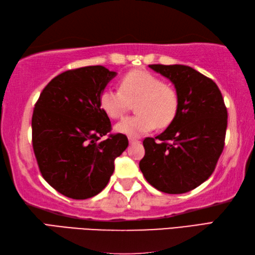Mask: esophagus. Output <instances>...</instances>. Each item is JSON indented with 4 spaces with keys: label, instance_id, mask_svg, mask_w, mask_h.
<instances>
[{
    "label": "esophagus",
    "instance_id": "1",
    "mask_svg": "<svg viewBox=\"0 0 255 255\" xmlns=\"http://www.w3.org/2000/svg\"><path fill=\"white\" fill-rule=\"evenodd\" d=\"M128 139H129V143H130V144H136V143H139V142H140L138 139L133 138V137H129Z\"/></svg>",
    "mask_w": 255,
    "mask_h": 255
}]
</instances>
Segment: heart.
<instances>
[{
	"label": "heart",
	"instance_id": "heart-1",
	"mask_svg": "<svg viewBox=\"0 0 255 255\" xmlns=\"http://www.w3.org/2000/svg\"><path fill=\"white\" fill-rule=\"evenodd\" d=\"M134 101L137 114L119 122L115 126L117 132L138 137L153 130L156 125L167 126L176 116V90L144 70L128 72L121 79L119 90L106 88L100 95L101 108L114 119L123 117Z\"/></svg>",
	"mask_w": 255,
	"mask_h": 255
}]
</instances>
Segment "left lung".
<instances>
[{
    "instance_id": "left-lung-1",
    "label": "left lung",
    "mask_w": 255,
    "mask_h": 255,
    "mask_svg": "<svg viewBox=\"0 0 255 255\" xmlns=\"http://www.w3.org/2000/svg\"><path fill=\"white\" fill-rule=\"evenodd\" d=\"M149 67L174 84L178 108L163 132L143 140L139 167L154 188L183 194L213 174L225 147L228 113L217 84L196 70L182 64Z\"/></svg>"
}]
</instances>
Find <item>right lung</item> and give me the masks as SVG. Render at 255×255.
<instances>
[{"mask_svg":"<svg viewBox=\"0 0 255 255\" xmlns=\"http://www.w3.org/2000/svg\"><path fill=\"white\" fill-rule=\"evenodd\" d=\"M116 72L103 66L68 70L42 90L31 118L32 149L42 177L73 199L95 196L107 185L114 161L128 147L112 124L100 95ZM109 137L102 140L101 137Z\"/></svg>","mask_w":255,"mask_h":255,"instance_id":"right-lung-1","label":"right lung"}]
</instances>
